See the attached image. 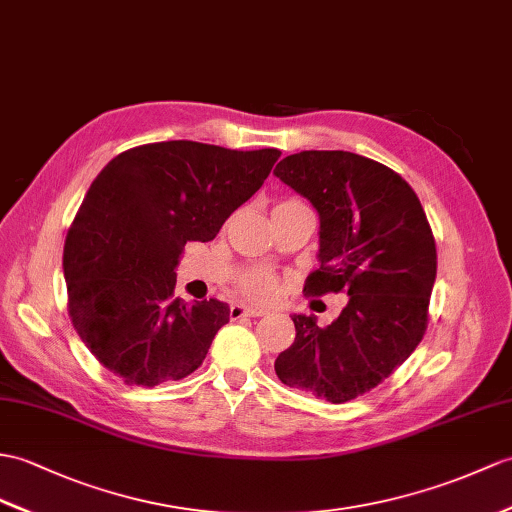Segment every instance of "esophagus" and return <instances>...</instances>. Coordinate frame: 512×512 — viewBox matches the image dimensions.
Returning <instances> with one entry per match:
<instances>
[{
	"label": "esophagus",
	"mask_w": 512,
	"mask_h": 512,
	"mask_svg": "<svg viewBox=\"0 0 512 512\" xmlns=\"http://www.w3.org/2000/svg\"><path fill=\"white\" fill-rule=\"evenodd\" d=\"M264 314H266V310H261V307H251V305H242V303L231 305V310H229L231 320L255 318V316H264Z\"/></svg>",
	"instance_id": "esophagus-1"
}]
</instances>
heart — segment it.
<instances>
[{
    "label": "heart",
    "instance_id": "1",
    "mask_svg": "<svg viewBox=\"0 0 512 512\" xmlns=\"http://www.w3.org/2000/svg\"><path fill=\"white\" fill-rule=\"evenodd\" d=\"M294 202H301L296 198L281 200L279 205H294ZM237 290L251 301H272L281 290V279L266 268H253L244 272V275L237 279Z\"/></svg>",
    "mask_w": 512,
    "mask_h": 512
}]
</instances>
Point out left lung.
<instances>
[{
    "label": "left lung",
    "mask_w": 512,
    "mask_h": 512,
    "mask_svg": "<svg viewBox=\"0 0 512 512\" xmlns=\"http://www.w3.org/2000/svg\"><path fill=\"white\" fill-rule=\"evenodd\" d=\"M277 178L320 216V268L303 292H347L334 323L292 316L296 338L275 360L285 386L344 403L379 386L427 329L436 242L414 189L386 165L344 150H303Z\"/></svg>",
    "instance_id": "left-lung-1"
}]
</instances>
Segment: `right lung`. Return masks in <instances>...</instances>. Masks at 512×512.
I'll use <instances>...</instances> for the list:
<instances>
[{
	"label": "right lung",
	"mask_w": 512,
	"mask_h": 512,
	"mask_svg": "<svg viewBox=\"0 0 512 512\" xmlns=\"http://www.w3.org/2000/svg\"><path fill=\"white\" fill-rule=\"evenodd\" d=\"M277 148L198 141L130 148L104 165L67 231V310L80 340L124 384L176 382L205 360L229 305L174 299L187 242H209L264 185Z\"/></svg>",
	"instance_id": "obj_1"
}]
</instances>
